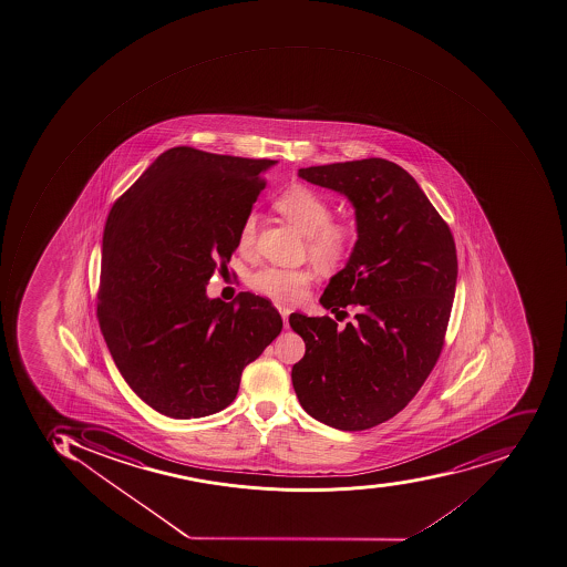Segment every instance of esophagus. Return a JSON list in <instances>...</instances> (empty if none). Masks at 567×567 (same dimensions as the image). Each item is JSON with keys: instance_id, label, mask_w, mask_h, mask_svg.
<instances>
[{"instance_id": "1", "label": "esophagus", "mask_w": 567, "mask_h": 567, "mask_svg": "<svg viewBox=\"0 0 567 567\" xmlns=\"http://www.w3.org/2000/svg\"><path fill=\"white\" fill-rule=\"evenodd\" d=\"M279 312H281L282 321H285V329H288V317H290L291 309L286 308V306H279Z\"/></svg>"}]
</instances>
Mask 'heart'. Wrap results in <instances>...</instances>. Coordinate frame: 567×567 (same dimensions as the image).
Segmentation results:
<instances>
[{"mask_svg":"<svg viewBox=\"0 0 567 567\" xmlns=\"http://www.w3.org/2000/svg\"><path fill=\"white\" fill-rule=\"evenodd\" d=\"M274 207L309 237V255L318 264L334 267L348 255L353 229L347 223L332 220L330 205L320 194L303 185H291L277 196ZM256 226L258 216L250 212L238 231V247L241 250L250 249L255 244ZM312 279L315 272L311 268L264 267L250 276L249 285L268 299L293 303L306 297Z\"/></svg>","mask_w":567,"mask_h":567,"instance_id":"heart-1","label":"heart"}]
</instances>
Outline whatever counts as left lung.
<instances>
[{
    "label": "left lung",
    "instance_id": "1",
    "mask_svg": "<svg viewBox=\"0 0 567 567\" xmlns=\"http://www.w3.org/2000/svg\"><path fill=\"white\" fill-rule=\"evenodd\" d=\"M302 181L342 194L355 210L357 241L320 303L359 306L355 323L295 312L306 355L291 369L312 419L362 431L394 417L435 368L456 291L453 233L417 182L385 158L302 167Z\"/></svg>",
    "mask_w": 567,
    "mask_h": 567
}]
</instances>
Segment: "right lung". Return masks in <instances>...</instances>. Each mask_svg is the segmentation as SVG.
I'll list each match as a JSON object with an SVG mask.
<instances>
[{"mask_svg": "<svg viewBox=\"0 0 567 567\" xmlns=\"http://www.w3.org/2000/svg\"><path fill=\"white\" fill-rule=\"evenodd\" d=\"M276 164L176 146L111 208L99 323L123 380L166 417L225 410L244 368L281 332L279 312L261 297H207Z\"/></svg>", "mask_w": 567, "mask_h": 567, "instance_id": "add662e5", "label": "right lung"}]
</instances>
